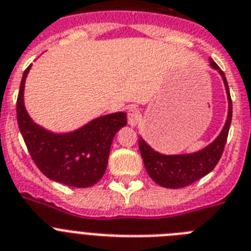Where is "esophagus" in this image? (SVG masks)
Segmentation results:
<instances>
[{
	"instance_id": "obj_1",
	"label": "esophagus",
	"mask_w": 251,
	"mask_h": 251,
	"mask_svg": "<svg viewBox=\"0 0 251 251\" xmlns=\"http://www.w3.org/2000/svg\"><path fill=\"white\" fill-rule=\"evenodd\" d=\"M142 119V115H140V111H139L136 107H130L127 109V122H129L130 126H136Z\"/></svg>"
}]
</instances>
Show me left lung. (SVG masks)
Returning a JSON list of instances; mask_svg holds the SVG:
<instances>
[{"label":"left lung","mask_w":251,"mask_h":251,"mask_svg":"<svg viewBox=\"0 0 251 251\" xmlns=\"http://www.w3.org/2000/svg\"><path fill=\"white\" fill-rule=\"evenodd\" d=\"M209 64L210 67L218 71V74L222 76L225 89H226L228 111H227L225 126L221 130L220 135L205 148L194 151V153H186V154H162L151 148L140 136L139 149H140L145 170L151 180L159 186L167 187V189H180V187L193 184L199 178L204 177L210 171H213V168L216 167L222 155L225 145H226L227 135H228L231 120H232V100H231L228 84H227L223 71L212 58Z\"/></svg>","instance_id":"obj_1"}]
</instances>
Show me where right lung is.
<instances>
[{
    "label": "right lung",
    "mask_w": 251,
    "mask_h": 251,
    "mask_svg": "<svg viewBox=\"0 0 251 251\" xmlns=\"http://www.w3.org/2000/svg\"><path fill=\"white\" fill-rule=\"evenodd\" d=\"M30 67L23 74L16 116L31 159L50 180L73 187L93 186L106 172L113 138L127 124L126 113L100 116L70 132L44 129L31 120L25 108V80Z\"/></svg>",
    "instance_id": "1"
}]
</instances>
